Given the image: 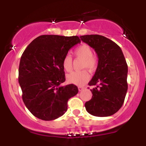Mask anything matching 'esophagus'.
<instances>
[{"label":"esophagus","instance_id":"esophagus-1","mask_svg":"<svg viewBox=\"0 0 146 146\" xmlns=\"http://www.w3.org/2000/svg\"><path fill=\"white\" fill-rule=\"evenodd\" d=\"M84 87H81V86H79L78 87V90H79V91H82V90H84Z\"/></svg>","mask_w":146,"mask_h":146}]
</instances>
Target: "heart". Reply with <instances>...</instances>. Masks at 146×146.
I'll return each instance as SVG.
<instances>
[{"mask_svg":"<svg viewBox=\"0 0 146 146\" xmlns=\"http://www.w3.org/2000/svg\"><path fill=\"white\" fill-rule=\"evenodd\" d=\"M76 58L82 60V68H87L90 71H94L98 66V60L93 56V50L88 44H82L74 51ZM62 67L65 71L69 72L72 69V58L68 55L64 56L62 60ZM90 75L86 70L73 72L66 76L68 83L78 86H82L89 80Z\"/></svg>","mask_w":146,"mask_h":146,"instance_id":"1","label":"heart"}]
</instances>
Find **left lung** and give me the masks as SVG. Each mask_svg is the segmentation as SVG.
<instances>
[{"instance_id": "left-lung-1", "label": "left lung", "mask_w": 146, "mask_h": 146, "mask_svg": "<svg viewBox=\"0 0 146 146\" xmlns=\"http://www.w3.org/2000/svg\"><path fill=\"white\" fill-rule=\"evenodd\" d=\"M96 52L98 64L88 83L96 86L91 100L85 103L88 113L96 117H108L116 113L124 102L128 90V65L121 48L111 40L100 35L80 37Z\"/></svg>"}]
</instances>
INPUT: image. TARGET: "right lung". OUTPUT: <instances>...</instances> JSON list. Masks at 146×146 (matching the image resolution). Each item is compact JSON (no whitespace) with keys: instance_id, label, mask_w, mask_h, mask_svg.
Segmentation results:
<instances>
[{"instance_id":"add662e5","label":"right lung","mask_w":146,"mask_h":146,"mask_svg":"<svg viewBox=\"0 0 146 146\" xmlns=\"http://www.w3.org/2000/svg\"><path fill=\"white\" fill-rule=\"evenodd\" d=\"M81 42L78 36L42 35L34 39L23 52L18 70L23 100L32 115L51 121L67 110V102L78 94L74 84L65 81L62 60L68 51Z\"/></svg>"}]
</instances>
